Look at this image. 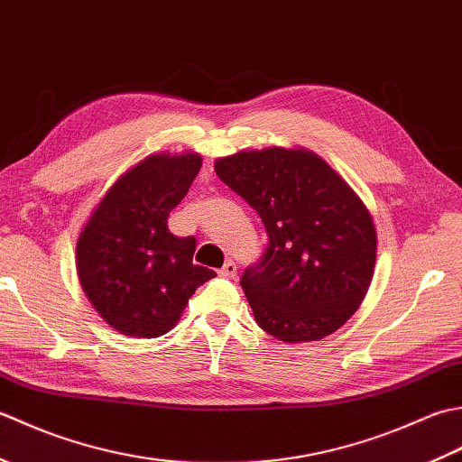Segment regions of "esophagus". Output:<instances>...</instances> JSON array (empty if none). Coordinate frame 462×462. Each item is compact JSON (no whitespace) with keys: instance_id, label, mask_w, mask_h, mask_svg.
<instances>
[{"instance_id":"1","label":"esophagus","mask_w":462,"mask_h":462,"mask_svg":"<svg viewBox=\"0 0 462 462\" xmlns=\"http://www.w3.org/2000/svg\"><path fill=\"white\" fill-rule=\"evenodd\" d=\"M219 275L225 279L237 277V265H235V261H225V265L219 269Z\"/></svg>"}]
</instances>
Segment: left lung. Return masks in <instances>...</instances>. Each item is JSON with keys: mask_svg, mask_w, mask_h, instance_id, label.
Wrapping results in <instances>:
<instances>
[{"mask_svg": "<svg viewBox=\"0 0 462 462\" xmlns=\"http://www.w3.org/2000/svg\"><path fill=\"white\" fill-rule=\"evenodd\" d=\"M267 229V249L241 287L257 325L285 343L319 341L343 327L369 291L373 217L345 179L309 149L267 147L215 162Z\"/></svg>", "mask_w": 462, "mask_h": 462, "instance_id": "left-lung-1", "label": "left lung"}]
</instances>
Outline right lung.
Returning <instances> with one entry per match:
<instances>
[{
  "instance_id": "add662e5",
  "label": "right lung",
  "mask_w": 462,
  "mask_h": 462,
  "mask_svg": "<svg viewBox=\"0 0 462 462\" xmlns=\"http://www.w3.org/2000/svg\"><path fill=\"white\" fill-rule=\"evenodd\" d=\"M199 153L149 155L121 175L83 227L75 263L103 321L129 337L171 331L195 289L215 271L195 265V237L167 227L201 169Z\"/></svg>"
}]
</instances>
